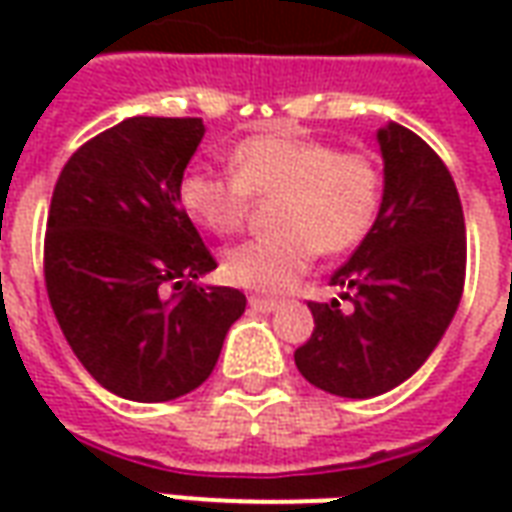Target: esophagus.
Listing matches in <instances>:
<instances>
[{
  "instance_id": "1",
  "label": "esophagus",
  "mask_w": 512,
  "mask_h": 512,
  "mask_svg": "<svg viewBox=\"0 0 512 512\" xmlns=\"http://www.w3.org/2000/svg\"><path fill=\"white\" fill-rule=\"evenodd\" d=\"M249 307L255 312H274L279 307V301L266 299V296H252V299H249Z\"/></svg>"
}]
</instances>
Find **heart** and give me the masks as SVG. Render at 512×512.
<instances>
[{"instance_id": "heart-1", "label": "heart", "mask_w": 512, "mask_h": 512, "mask_svg": "<svg viewBox=\"0 0 512 512\" xmlns=\"http://www.w3.org/2000/svg\"><path fill=\"white\" fill-rule=\"evenodd\" d=\"M233 172L189 169L178 183L180 208L213 235L241 230L249 200L277 197V233L233 246L222 260L227 282L246 290H285L318 252L343 255L365 241L384 205L381 161L362 150L307 139L290 131L246 136L230 153Z\"/></svg>"}]
</instances>
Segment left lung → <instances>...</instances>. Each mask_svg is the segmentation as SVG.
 Instances as JSON below:
<instances>
[{
  "mask_svg": "<svg viewBox=\"0 0 512 512\" xmlns=\"http://www.w3.org/2000/svg\"><path fill=\"white\" fill-rule=\"evenodd\" d=\"M386 194L376 227L332 274L340 299L310 301L315 329L296 348L312 386L384 395L425 365L461 304L466 224L455 180L414 131H378Z\"/></svg>",
  "mask_w": 512,
  "mask_h": 512,
  "instance_id": "obj_1",
  "label": "left lung"
}]
</instances>
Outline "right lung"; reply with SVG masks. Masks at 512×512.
Wrapping results in <instances>:
<instances>
[{
    "mask_svg": "<svg viewBox=\"0 0 512 512\" xmlns=\"http://www.w3.org/2000/svg\"><path fill=\"white\" fill-rule=\"evenodd\" d=\"M200 117H128L84 142L51 194L43 274L51 310L98 384L164 403L211 376L246 310L180 208L178 183L202 142Z\"/></svg>",
    "mask_w": 512,
    "mask_h": 512,
    "instance_id": "1",
    "label": "right lung"
}]
</instances>
